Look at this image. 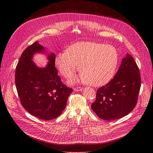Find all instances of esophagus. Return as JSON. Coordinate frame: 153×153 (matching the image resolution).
<instances>
[{"label": "esophagus", "mask_w": 153, "mask_h": 153, "mask_svg": "<svg viewBox=\"0 0 153 153\" xmlns=\"http://www.w3.org/2000/svg\"><path fill=\"white\" fill-rule=\"evenodd\" d=\"M82 88L81 87H76L74 88V91H82Z\"/></svg>", "instance_id": "34e87169"}]
</instances>
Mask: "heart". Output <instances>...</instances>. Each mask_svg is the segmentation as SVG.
<instances>
[{"label": "heart", "mask_w": 153, "mask_h": 153, "mask_svg": "<svg viewBox=\"0 0 153 153\" xmlns=\"http://www.w3.org/2000/svg\"><path fill=\"white\" fill-rule=\"evenodd\" d=\"M118 56L115 48L110 45L94 42L76 43L67 52L59 53L55 64L60 73L70 77L78 69L81 73L70 82H81L99 87L106 84L114 77Z\"/></svg>", "instance_id": "b5f03b06"}]
</instances>
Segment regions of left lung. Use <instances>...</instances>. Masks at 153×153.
I'll return each mask as SVG.
<instances>
[{
  "instance_id": "left-lung-1",
  "label": "left lung",
  "mask_w": 153,
  "mask_h": 153,
  "mask_svg": "<svg viewBox=\"0 0 153 153\" xmlns=\"http://www.w3.org/2000/svg\"><path fill=\"white\" fill-rule=\"evenodd\" d=\"M141 82L137 64L127 54L114 77L98 89L92 110L100 118L108 121L127 115L137 103Z\"/></svg>"
}]
</instances>
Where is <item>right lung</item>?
Returning a JSON list of instances; mask_svg holds the SVG:
<instances>
[{
  "instance_id": "1",
  "label": "right lung",
  "mask_w": 153,
  "mask_h": 153,
  "mask_svg": "<svg viewBox=\"0 0 153 153\" xmlns=\"http://www.w3.org/2000/svg\"><path fill=\"white\" fill-rule=\"evenodd\" d=\"M44 51L38 42L23 51L16 67L15 85L23 108L33 116L50 120L61 114L72 89L58 75L54 53L48 56L49 62L44 68L37 67L32 61L35 53Z\"/></svg>"
}]
</instances>
